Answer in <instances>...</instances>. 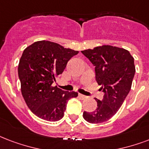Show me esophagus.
Masks as SVG:
<instances>
[{
  "label": "esophagus",
  "instance_id": "esophagus-1",
  "mask_svg": "<svg viewBox=\"0 0 149 149\" xmlns=\"http://www.w3.org/2000/svg\"><path fill=\"white\" fill-rule=\"evenodd\" d=\"M79 97L81 98V99H85V98H87V96H85V95H82V94H79Z\"/></svg>",
  "mask_w": 149,
  "mask_h": 149
}]
</instances>
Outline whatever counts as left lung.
Segmentation results:
<instances>
[{
    "label": "left lung",
    "mask_w": 149,
    "mask_h": 149,
    "mask_svg": "<svg viewBox=\"0 0 149 149\" xmlns=\"http://www.w3.org/2000/svg\"><path fill=\"white\" fill-rule=\"evenodd\" d=\"M95 66L96 81L105 93L102 101L95 98L97 107L94 112H84V119L91 123L107 121L120 109L130 92L135 65L127 50L111 45L81 51Z\"/></svg>",
    "instance_id": "left-lung-1"
}]
</instances>
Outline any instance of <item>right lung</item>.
<instances>
[{"instance_id": "obj_1", "label": "right lung", "mask_w": 149, "mask_h": 149, "mask_svg": "<svg viewBox=\"0 0 149 149\" xmlns=\"http://www.w3.org/2000/svg\"><path fill=\"white\" fill-rule=\"evenodd\" d=\"M78 53L48 40L34 42L23 51L18 67L22 95L32 112L42 120H61L68 100L78 96L77 92L52 86L69 60Z\"/></svg>"}]
</instances>
